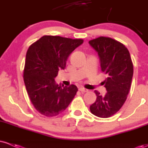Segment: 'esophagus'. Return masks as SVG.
I'll return each mask as SVG.
<instances>
[{
	"mask_svg": "<svg viewBox=\"0 0 148 148\" xmlns=\"http://www.w3.org/2000/svg\"><path fill=\"white\" fill-rule=\"evenodd\" d=\"M79 91H81L82 93H84V92H87L88 90L87 89H86V88H79Z\"/></svg>",
	"mask_w": 148,
	"mask_h": 148,
	"instance_id": "obj_1",
	"label": "esophagus"
}]
</instances>
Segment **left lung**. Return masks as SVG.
<instances>
[{
    "label": "left lung",
    "instance_id": "left-lung-1",
    "mask_svg": "<svg viewBox=\"0 0 148 148\" xmlns=\"http://www.w3.org/2000/svg\"><path fill=\"white\" fill-rule=\"evenodd\" d=\"M89 44L98 53L101 70L107 75L103 81L107 92L102 96L95 90L97 99L90 109L99 118H109L126 101L133 76V62L127 47L114 39L99 37L90 40Z\"/></svg>",
    "mask_w": 148,
    "mask_h": 148
}]
</instances>
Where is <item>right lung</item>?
<instances>
[{"mask_svg": "<svg viewBox=\"0 0 148 148\" xmlns=\"http://www.w3.org/2000/svg\"><path fill=\"white\" fill-rule=\"evenodd\" d=\"M82 39L45 35L30 46L26 53L23 81L29 99L40 114L53 117L69 106L78 91L75 85H58L54 79L65 68L73 51Z\"/></svg>", "mask_w": 148, "mask_h": 148, "instance_id": "right-lung-1", "label": "right lung"}]
</instances>
